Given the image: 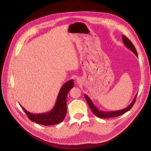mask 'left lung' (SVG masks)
<instances>
[{
  "mask_svg": "<svg viewBox=\"0 0 151 151\" xmlns=\"http://www.w3.org/2000/svg\"><path fill=\"white\" fill-rule=\"evenodd\" d=\"M122 40L123 42L124 43V45H125L126 47H127V48H128L129 50L133 51L135 54V55L138 57L137 55V52L135 49V47H134L133 44L132 43V42L124 35H122ZM137 94L135 95V97H134V100L132 102V103L126 108H125L124 109H120L119 111H109V112H106V111H102L99 110L93 104V102H92V101L91 100V99L86 95L84 94V97L86 99V100L87 101V104H88L92 112L97 117L99 118H109V117H117L119 116H120L123 114H124V113L127 112V111H130L131 109V108L133 107V106L134 105V103L136 100V97L137 96Z\"/></svg>",
  "mask_w": 151,
  "mask_h": 151,
  "instance_id": "obj_1",
  "label": "left lung"
}]
</instances>
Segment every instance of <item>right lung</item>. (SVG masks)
I'll return each mask as SVG.
<instances>
[{
	"mask_svg": "<svg viewBox=\"0 0 151 151\" xmlns=\"http://www.w3.org/2000/svg\"><path fill=\"white\" fill-rule=\"evenodd\" d=\"M73 80L67 82L61 88L55 105L49 112L34 114L28 112L20 104L22 110L31 121L44 126H50L62 122L67 114V96L69 91L73 88Z\"/></svg>",
	"mask_w": 151,
	"mask_h": 151,
	"instance_id": "add662e5",
	"label": "right lung"
}]
</instances>
